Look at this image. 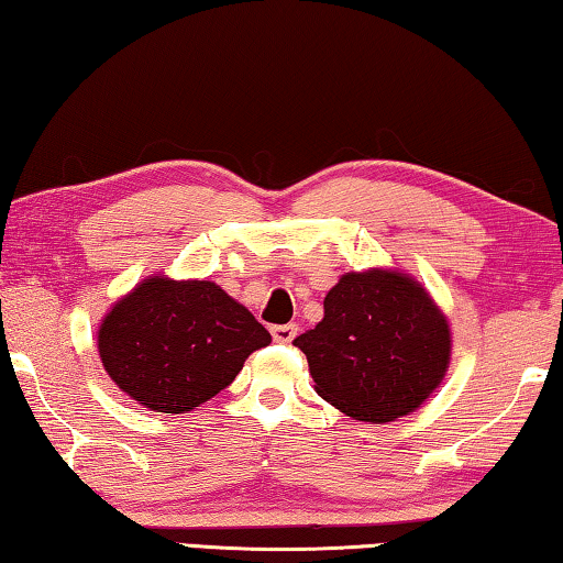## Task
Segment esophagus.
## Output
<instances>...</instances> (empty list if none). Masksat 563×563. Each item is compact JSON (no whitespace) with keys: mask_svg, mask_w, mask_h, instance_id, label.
Returning a JSON list of instances; mask_svg holds the SVG:
<instances>
[{"mask_svg":"<svg viewBox=\"0 0 563 563\" xmlns=\"http://www.w3.org/2000/svg\"><path fill=\"white\" fill-rule=\"evenodd\" d=\"M294 336H297V323H282V327L272 329V339L276 343H289Z\"/></svg>","mask_w":563,"mask_h":563,"instance_id":"34e87169","label":"esophagus"}]
</instances>
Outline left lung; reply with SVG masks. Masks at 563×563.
Listing matches in <instances>:
<instances>
[{
    "mask_svg": "<svg viewBox=\"0 0 563 563\" xmlns=\"http://www.w3.org/2000/svg\"><path fill=\"white\" fill-rule=\"evenodd\" d=\"M319 396L353 420L390 422L418 410L445 380L452 331L416 276L346 272L317 329L294 339Z\"/></svg>",
    "mask_w": 563,
    "mask_h": 563,
    "instance_id": "obj_1",
    "label": "left lung"
}]
</instances>
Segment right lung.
Wrapping results in <instances>:
<instances>
[{"label": "right lung", "mask_w": 563, "mask_h": 563, "mask_svg": "<svg viewBox=\"0 0 563 563\" xmlns=\"http://www.w3.org/2000/svg\"><path fill=\"white\" fill-rule=\"evenodd\" d=\"M98 356L137 406L190 412L224 390L272 336L250 309L205 279L153 274L98 323Z\"/></svg>", "instance_id": "obj_1"}]
</instances>
